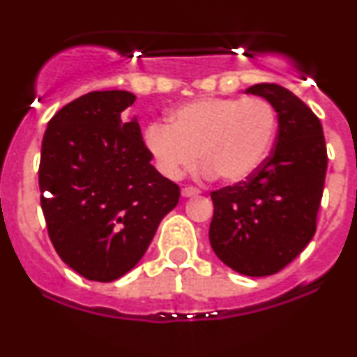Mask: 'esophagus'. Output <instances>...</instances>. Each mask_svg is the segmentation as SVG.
<instances>
[{"mask_svg":"<svg viewBox=\"0 0 357 357\" xmlns=\"http://www.w3.org/2000/svg\"><path fill=\"white\" fill-rule=\"evenodd\" d=\"M199 192L202 191H199L198 188H192V186H186L181 190V195L184 196V198H192V196H198Z\"/></svg>","mask_w":357,"mask_h":357,"instance_id":"34e87169","label":"esophagus"}]
</instances>
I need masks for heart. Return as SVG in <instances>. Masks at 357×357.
<instances>
[{
	"label": "heart",
	"mask_w": 357,
	"mask_h": 357,
	"mask_svg": "<svg viewBox=\"0 0 357 357\" xmlns=\"http://www.w3.org/2000/svg\"><path fill=\"white\" fill-rule=\"evenodd\" d=\"M277 134V112L261 97H204L146 129V147L166 178L178 179L202 159L206 176L241 183L260 169Z\"/></svg>",
	"instance_id": "1"
}]
</instances>
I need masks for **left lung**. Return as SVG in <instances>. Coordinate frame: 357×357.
Returning a JSON list of instances; mask_svg holds the SVG:
<instances>
[{"label":"left lung","mask_w":357,"mask_h":357,"mask_svg":"<svg viewBox=\"0 0 357 357\" xmlns=\"http://www.w3.org/2000/svg\"><path fill=\"white\" fill-rule=\"evenodd\" d=\"M245 92L273 105L278 134L255 174L211 192L210 243L235 272L265 277L280 272L312 240L327 151L321 121L290 90L257 84Z\"/></svg>","instance_id":"left-lung-1"}]
</instances>
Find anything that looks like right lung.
Returning <instances> with one entry per match:
<instances>
[{
  "instance_id": "1",
  "label": "right lung",
  "mask_w": 357,
  "mask_h": 357,
  "mask_svg": "<svg viewBox=\"0 0 357 357\" xmlns=\"http://www.w3.org/2000/svg\"><path fill=\"white\" fill-rule=\"evenodd\" d=\"M136 96L102 90L79 97L48 122L38 184L48 236L87 280L112 282L136 267L179 186L151 165L137 119L122 112Z\"/></svg>"
}]
</instances>
